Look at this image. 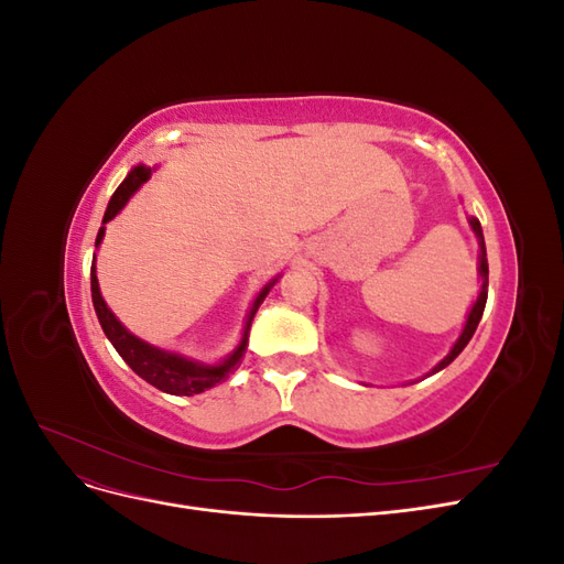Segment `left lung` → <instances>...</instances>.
<instances>
[{
    "instance_id": "1",
    "label": "left lung",
    "mask_w": 564,
    "mask_h": 564,
    "mask_svg": "<svg viewBox=\"0 0 564 564\" xmlns=\"http://www.w3.org/2000/svg\"><path fill=\"white\" fill-rule=\"evenodd\" d=\"M468 224H470V230H473V232H475V237H477V247H480V253H477V275H480V292H477V299H475L473 308H470V313H468V317H466L464 329H460V334H458V338H456V344L452 346V350H449L445 357H442V360H440V362H437L429 373H425V377H433V373H437L440 369H445L447 365H452V362L456 360L458 352L468 346V340L473 338V334H475V329H477V324H480L482 313H485V303H487V284H489V265H487L485 235H482L480 220H477L475 216H468Z\"/></svg>"
}]
</instances>
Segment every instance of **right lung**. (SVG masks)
Returning a JSON list of instances; mask_svg holds the SVG:
<instances>
[{"instance_id": "1", "label": "right lung", "mask_w": 564, "mask_h": 564, "mask_svg": "<svg viewBox=\"0 0 564 564\" xmlns=\"http://www.w3.org/2000/svg\"><path fill=\"white\" fill-rule=\"evenodd\" d=\"M152 169L145 164L133 166L131 172L127 174V178L119 183V187L115 191V195L108 202V209L104 216V226H100L98 235H96V249L100 247L106 237V224L112 220L119 212L127 207V202L135 195V191L150 178ZM280 280V275L272 278L259 294H256L251 308L247 313L245 319V329H242V338L240 344L235 346V350L224 357L220 362H199L193 360V357L174 352V350H164L148 344V340L139 338L135 334H131L122 322L115 317V313L108 308V303L100 294V286H98V278H96V253H94V263H91V301H94V311L98 315L100 327H104L106 336L110 344L115 346V350L122 355V360L139 373L143 381H148L150 386L160 388L162 392H169V395H199V392L209 390L218 383H224L230 373L240 367L242 357L247 352V340H249V329H251V319L259 311V305L263 303V299L268 296V292L275 282Z\"/></svg>"}]
</instances>
